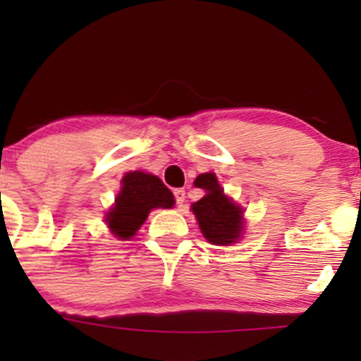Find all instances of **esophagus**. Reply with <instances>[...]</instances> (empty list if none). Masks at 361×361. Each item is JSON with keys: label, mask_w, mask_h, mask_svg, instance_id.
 <instances>
[{"label": "esophagus", "mask_w": 361, "mask_h": 361, "mask_svg": "<svg viewBox=\"0 0 361 361\" xmlns=\"http://www.w3.org/2000/svg\"><path fill=\"white\" fill-rule=\"evenodd\" d=\"M175 198H176V205L183 207V204H185V190L183 188L175 190Z\"/></svg>", "instance_id": "obj_1"}]
</instances>
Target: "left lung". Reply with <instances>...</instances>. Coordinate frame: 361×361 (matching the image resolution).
Masks as SVG:
<instances>
[{
    "mask_svg": "<svg viewBox=\"0 0 361 361\" xmlns=\"http://www.w3.org/2000/svg\"><path fill=\"white\" fill-rule=\"evenodd\" d=\"M195 186L205 190V197L192 205V212L197 217L204 238L215 246L238 243L244 227L241 207L224 193L214 173L198 175Z\"/></svg>",
    "mask_w": 361,
    "mask_h": 361,
    "instance_id": "left-lung-1",
    "label": "left lung"
}]
</instances>
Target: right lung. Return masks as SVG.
I'll return each instance as SVG.
<instances>
[{
  "mask_svg": "<svg viewBox=\"0 0 361 361\" xmlns=\"http://www.w3.org/2000/svg\"><path fill=\"white\" fill-rule=\"evenodd\" d=\"M175 197L159 178L144 171H130L122 178V188L106 212L110 233L127 241L139 231L152 209H171Z\"/></svg>",
  "mask_w": 361,
  "mask_h": 361,
  "instance_id": "add662e5",
  "label": "right lung"
}]
</instances>
